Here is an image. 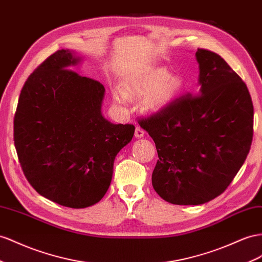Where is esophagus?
Segmentation results:
<instances>
[{
  "instance_id": "esophagus-1",
  "label": "esophagus",
  "mask_w": 262,
  "mask_h": 262,
  "mask_svg": "<svg viewBox=\"0 0 262 262\" xmlns=\"http://www.w3.org/2000/svg\"><path fill=\"white\" fill-rule=\"evenodd\" d=\"M134 136H136L137 139L143 138V137H144V131H143V129L141 128V126L137 125V126H136V132H134Z\"/></svg>"
}]
</instances>
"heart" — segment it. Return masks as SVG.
Here are the masks:
<instances>
[{
    "instance_id": "1",
    "label": "heart",
    "mask_w": 262,
    "mask_h": 262,
    "mask_svg": "<svg viewBox=\"0 0 262 262\" xmlns=\"http://www.w3.org/2000/svg\"><path fill=\"white\" fill-rule=\"evenodd\" d=\"M185 89V81L180 77H171L162 68L143 70L124 84L122 90L117 89L114 94L116 102L125 104L128 99H142L150 96L148 105L154 111L168 107Z\"/></svg>"
}]
</instances>
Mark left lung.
I'll return each mask as SVG.
<instances>
[{"label":"left lung","mask_w":262,"mask_h":262,"mask_svg":"<svg viewBox=\"0 0 262 262\" xmlns=\"http://www.w3.org/2000/svg\"><path fill=\"white\" fill-rule=\"evenodd\" d=\"M199 96H182L139 121L159 160L152 185L175 205H202L221 195L245 163L253 134L246 83L216 53L197 49Z\"/></svg>","instance_id":"obj_1"}]
</instances>
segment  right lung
<instances>
[{
    "label": "right lung",
    "instance_id": "right-lung-1",
    "mask_svg": "<svg viewBox=\"0 0 262 262\" xmlns=\"http://www.w3.org/2000/svg\"><path fill=\"white\" fill-rule=\"evenodd\" d=\"M80 61L69 49L49 56L26 80L14 118L27 181L45 199L70 208L101 201L117 154L134 134V125L102 116L104 87L70 70Z\"/></svg>",
    "mask_w": 262,
    "mask_h": 262
}]
</instances>
